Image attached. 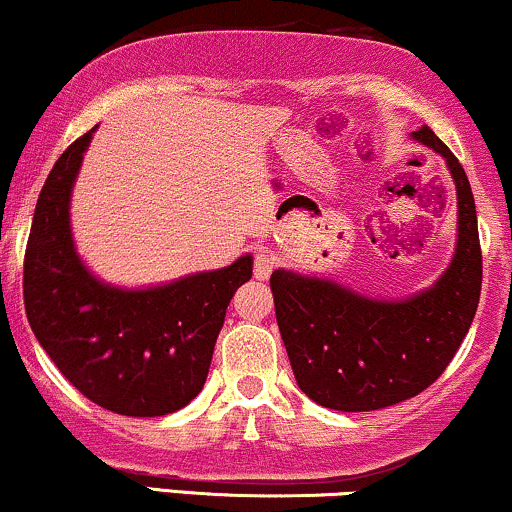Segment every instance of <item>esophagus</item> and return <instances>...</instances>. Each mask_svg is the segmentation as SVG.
I'll use <instances>...</instances> for the list:
<instances>
[{
    "label": "esophagus",
    "mask_w": 512,
    "mask_h": 512,
    "mask_svg": "<svg viewBox=\"0 0 512 512\" xmlns=\"http://www.w3.org/2000/svg\"><path fill=\"white\" fill-rule=\"evenodd\" d=\"M276 257L271 255L267 250H260L255 255V262H252V274H255L257 281H264V278H269L271 271L276 269Z\"/></svg>",
    "instance_id": "obj_1"
}]
</instances>
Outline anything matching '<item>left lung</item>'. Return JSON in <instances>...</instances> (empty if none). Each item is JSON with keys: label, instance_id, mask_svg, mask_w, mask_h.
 I'll use <instances>...</instances> for the list:
<instances>
[{"label": "left lung", "instance_id": "left-lung-1", "mask_svg": "<svg viewBox=\"0 0 512 512\" xmlns=\"http://www.w3.org/2000/svg\"><path fill=\"white\" fill-rule=\"evenodd\" d=\"M413 139L444 155L458 193L456 255L435 288L404 302H378L321 278L271 274L278 331L297 385L326 409L375 411L428 390L475 319L482 248L470 181L430 127Z\"/></svg>", "mask_w": 512, "mask_h": 512}]
</instances>
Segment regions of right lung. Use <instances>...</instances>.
Returning a JSON list of instances; mask_svg holds the SVG:
<instances>
[{"label": "right lung", "instance_id": "right-lung-1", "mask_svg": "<svg viewBox=\"0 0 512 512\" xmlns=\"http://www.w3.org/2000/svg\"><path fill=\"white\" fill-rule=\"evenodd\" d=\"M94 129L63 151L37 198L23 262L25 314L84 397L120 416H167L203 390L226 307L250 281L252 257L151 290L96 281L77 257L68 219Z\"/></svg>", "mask_w": 512, "mask_h": 512}]
</instances>
